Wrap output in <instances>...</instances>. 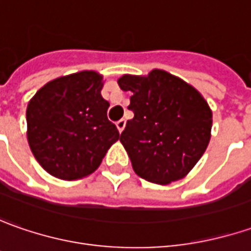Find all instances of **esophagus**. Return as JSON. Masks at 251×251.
Returning a JSON list of instances; mask_svg holds the SVG:
<instances>
[{"label":"esophagus","mask_w":251,"mask_h":251,"mask_svg":"<svg viewBox=\"0 0 251 251\" xmlns=\"http://www.w3.org/2000/svg\"><path fill=\"white\" fill-rule=\"evenodd\" d=\"M125 126H126L125 119H121V121H118V122H117V127H118V130H119V132H122V130L125 129Z\"/></svg>","instance_id":"obj_1"}]
</instances>
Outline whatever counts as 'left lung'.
<instances>
[{"label":"left lung","instance_id":"obj_1","mask_svg":"<svg viewBox=\"0 0 251 251\" xmlns=\"http://www.w3.org/2000/svg\"><path fill=\"white\" fill-rule=\"evenodd\" d=\"M130 91L121 143L143 179L168 185L183 177L201 158L211 139L212 111L200 91L175 75L152 69L149 75L118 79Z\"/></svg>","mask_w":251,"mask_h":251}]
</instances>
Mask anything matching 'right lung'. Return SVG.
I'll use <instances>...</instances> for the list:
<instances>
[{
    "label": "right lung",
    "mask_w": 251,
    "mask_h": 251,
    "mask_svg": "<svg viewBox=\"0 0 251 251\" xmlns=\"http://www.w3.org/2000/svg\"><path fill=\"white\" fill-rule=\"evenodd\" d=\"M102 86V75L82 71L46 83L29 101V147L50 175L62 180L89 176L119 139L107 118Z\"/></svg>",
    "instance_id": "add662e5"
}]
</instances>
